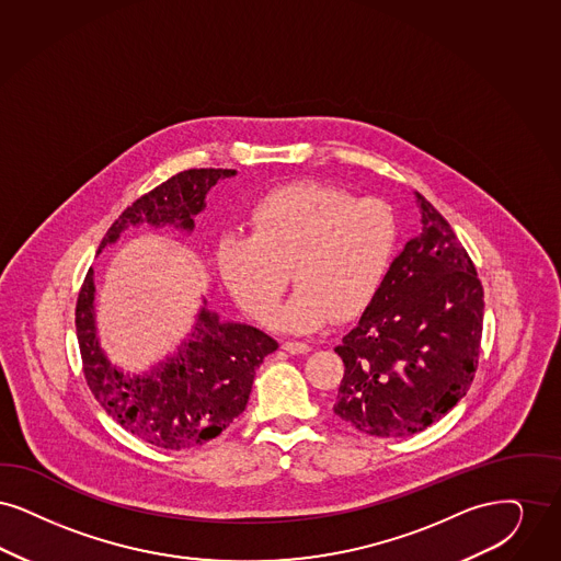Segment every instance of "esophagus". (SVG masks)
Segmentation results:
<instances>
[{"instance_id": "esophagus-1", "label": "esophagus", "mask_w": 561, "mask_h": 561, "mask_svg": "<svg viewBox=\"0 0 561 561\" xmlns=\"http://www.w3.org/2000/svg\"><path fill=\"white\" fill-rule=\"evenodd\" d=\"M283 350L289 352V354H308L310 345L304 342H285L283 343Z\"/></svg>"}]
</instances>
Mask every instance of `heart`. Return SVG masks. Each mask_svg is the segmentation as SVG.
I'll list each match as a JSON object with an SVG mask.
<instances>
[{
  "mask_svg": "<svg viewBox=\"0 0 561 561\" xmlns=\"http://www.w3.org/2000/svg\"><path fill=\"white\" fill-rule=\"evenodd\" d=\"M249 230L219 239V276L247 314L268 320L291 268L299 287L276 318L287 331L360 317L383 289L398 244L390 203L320 182L272 191L251 209Z\"/></svg>",
  "mask_w": 561,
  "mask_h": 561,
  "instance_id": "b5f03b06",
  "label": "heart"
}]
</instances>
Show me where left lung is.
<instances>
[{
  "label": "left lung",
  "mask_w": 561,
  "mask_h": 561,
  "mask_svg": "<svg viewBox=\"0 0 561 561\" xmlns=\"http://www.w3.org/2000/svg\"><path fill=\"white\" fill-rule=\"evenodd\" d=\"M421 234L391 262L383 289L335 352L333 413L377 438L423 432L463 398L480 356L484 289L438 209L416 193Z\"/></svg>",
  "instance_id": "obj_1"
}]
</instances>
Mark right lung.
<instances>
[{
	"instance_id": "1",
	"label": "right lung",
	"mask_w": 561,
	"mask_h": 561,
	"mask_svg": "<svg viewBox=\"0 0 561 561\" xmlns=\"http://www.w3.org/2000/svg\"><path fill=\"white\" fill-rule=\"evenodd\" d=\"M234 170H186L134 201L104 234L98 253L115 243L129 226H171L193 232L205 196ZM94 270H88L75 308L83 375L100 407L123 430L165 450L203 446L243 413L255 370L278 343L264 331L224 322L205 306L188 340L168 360L145 375H125L111 365L96 335ZM205 304V301H203Z\"/></svg>"
}]
</instances>
